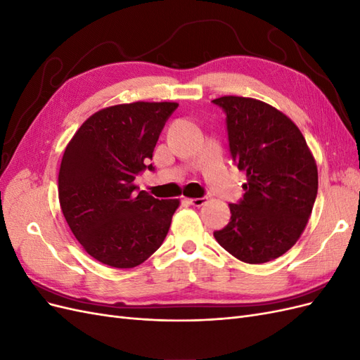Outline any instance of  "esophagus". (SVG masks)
<instances>
[{"label":"esophagus","instance_id":"esophagus-1","mask_svg":"<svg viewBox=\"0 0 360 360\" xmlns=\"http://www.w3.org/2000/svg\"><path fill=\"white\" fill-rule=\"evenodd\" d=\"M207 197H201V198H189L188 200V202L191 204V205H195V207H201V205H204L205 202H207Z\"/></svg>","mask_w":360,"mask_h":360}]
</instances>
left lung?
Returning <instances> with one entry per match:
<instances>
[{"mask_svg":"<svg viewBox=\"0 0 360 360\" xmlns=\"http://www.w3.org/2000/svg\"><path fill=\"white\" fill-rule=\"evenodd\" d=\"M226 118L230 153L246 171L243 198L213 236L249 264L267 263L299 240L317 198L319 172L299 127L264 102L224 96L213 101Z\"/></svg>","mask_w":360,"mask_h":360,"instance_id":"left-lung-1","label":"left lung"}]
</instances>
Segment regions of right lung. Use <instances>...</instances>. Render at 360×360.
Returning <instances> with one entry per match:
<instances>
[{
  "mask_svg": "<svg viewBox=\"0 0 360 360\" xmlns=\"http://www.w3.org/2000/svg\"><path fill=\"white\" fill-rule=\"evenodd\" d=\"M174 102L115 105L93 114L63 155L58 198L73 236L93 258L132 269L165 240L179 200L138 191Z\"/></svg>",
  "mask_w": 360,
  "mask_h": 360,
  "instance_id": "obj_1",
  "label": "right lung"
}]
</instances>
